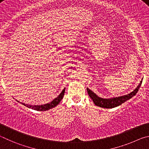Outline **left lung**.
<instances>
[{
	"instance_id": "left-lung-1",
	"label": "left lung",
	"mask_w": 149,
	"mask_h": 149,
	"mask_svg": "<svg viewBox=\"0 0 149 149\" xmlns=\"http://www.w3.org/2000/svg\"><path fill=\"white\" fill-rule=\"evenodd\" d=\"M142 80L140 82L139 84L137 86V88H135L133 92L127 95L118 96V97H111L107 99L102 98L99 97L98 95H96L94 92H92V91L89 89L88 88H87L86 90L88 95H89V96L91 97V99H92L93 103H94L96 106L100 107H103L105 109H112L116 107H118L119 105H122V103L126 102V101L129 100L130 99H131L132 97H134V96L137 93L138 90H139V88L141 87V85L142 84Z\"/></svg>"
}]
</instances>
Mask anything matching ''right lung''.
<instances>
[{"label":"right lung","mask_w":149,"mask_h":149,"mask_svg":"<svg viewBox=\"0 0 149 149\" xmlns=\"http://www.w3.org/2000/svg\"><path fill=\"white\" fill-rule=\"evenodd\" d=\"M65 91V88L62 90L61 93H60V94L57 96V97L54 99V100H52L51 102L46 103V104H44V105H28V104H25L23 103H22V105H23L24 106L27 107H28V108L33 109V110L39 111H46L49 110V109H50L52 108L55 107L58 105L59 102H61V100L63 99V97ZM17 102H19V101H17Z\"/></svg>","instance_id":"add662e5"}]
</instances>
